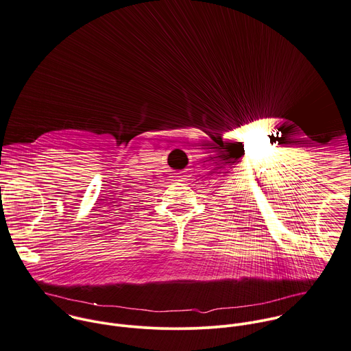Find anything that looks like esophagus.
<instances>
[{
    "mask_svg": "<svg viewBox=\"0 0 351 351\" xmlns=\"http://www.w3.org/2000/svg\"><path fill=\"white\" fill-rule=\"evenodd\" d=\"M175 178H176V179H175V182H187V180H189V179H187L189 176H187V175H184L183 172H180V173H179L178 176H175Z\"/></svg>",
    "mask_w": 351,
    "mask_h": 351,
    "instance_id": "obj_1",
    "label": "esophagus"
}]
</instances>
